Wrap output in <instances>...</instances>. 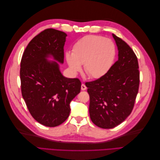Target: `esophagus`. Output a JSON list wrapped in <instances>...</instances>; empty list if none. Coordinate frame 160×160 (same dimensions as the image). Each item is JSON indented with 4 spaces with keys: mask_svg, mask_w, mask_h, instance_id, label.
<instances>
[{
    "mask_svg": "<svg viewBox=\"0 0 160 160\" xmlns=\"http://www.w3.org/2000/svg\"><path fill=\"white\" fill-rule=\"evenodd\" d=\"M81 90H83V91H85V90H86L87 89V87L85 86V84H82L81 85Z\"/></svg>",
    "mask_w": 160,
    "mask_h": 160,
    "instance_id": "esophagus-1",
    "label": "esophagus"
}]
</instances>
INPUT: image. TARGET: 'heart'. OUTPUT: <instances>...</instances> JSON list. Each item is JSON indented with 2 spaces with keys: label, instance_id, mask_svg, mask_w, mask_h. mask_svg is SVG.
<instances>
[{
  "label": "heart",
  "instance_id": "b5f03b06",
  "mask_svg": "<svg viewBox=\"0 0 160 160\" xmlns=\"http://www.w3.org/2000/svg\"><path fill=\"white\" fill-rule=\"evenodd\" d=\"M116 49L112 41L103 37L87 35L77 41L72 52H67L65 59L73 75L84 70L91 78L99 79L111 69L115 57Z\"/></svg>",
  "mask_w": 160,
  "mask_h": 160
}]
</instances>
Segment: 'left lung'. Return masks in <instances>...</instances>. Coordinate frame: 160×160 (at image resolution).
<instances>
[{
	"mask_svg": "<svg viewBox=\"0 0 160 160\" xmlns=\"http://www.w3.org/2000/svg\"><path fill=\"white\" fill-rule=\"evenodd\" d=\"M112 36L118 60L104 76L85 83L90 97V118L103 129L118 126L132 113L139 85L136 55L126 42L114 34Z\"/></svg>",
	"mask_w": 160,
	"mask_h": 160,
	"instance_id": "1",
	"label": "left lung"
}]
</instances>
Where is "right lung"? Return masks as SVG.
I'll return each instance as SVG.
<instances>
[{
  "mask_svg": "<svg viewBox=\"0 0 160 160\" xmlns=\"http://www.w3.org/2000/svg\"><path fill=\"white\" fill-rule=\"evenodd\" d=\"M67 36L53 28L42 31L28 43L21 62L22 98L32 118L47 127L65 122L71 101L81 91L79 79L67 78L60 71Z\"/></svg>",
  "mask_w": 160,
  "mask_h": 160,
  "instance_id": "right-lung-1",
  "label": "right lung"
}]
</instances>
